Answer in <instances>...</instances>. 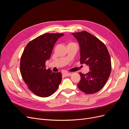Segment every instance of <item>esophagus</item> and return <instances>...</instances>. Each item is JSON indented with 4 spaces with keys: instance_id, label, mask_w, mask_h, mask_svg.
<instances>
[{
    "instance_id": "34e87169",
    "label": "esophagus",
    "mask_w": 129,
    "mask_h": 129,
    "mask_svg": "<svg viewBox=\"0 0 129 129\" xmlns=\"http://www.w3.org/2000/svg\"><path fill=\"white\" fill-rule=\"evenodd\" d=\"M63 75H64L65 76H69L72 75V74L69 72H64L63 73Z\"/></svg>"
}]
</instances>
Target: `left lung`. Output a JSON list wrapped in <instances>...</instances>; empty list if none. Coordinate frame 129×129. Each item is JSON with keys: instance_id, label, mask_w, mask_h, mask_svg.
I'll list each match as a JSON object with an SVG mask.
<instances>
[{"instance_id": "obj_1", "label": "left lung", "mask_w": 129, "mask_h": 129, "mask_svg": "<svg viewBox=\"0 0 129 129\" xmlns=\"http://www.w3.org/2000/svg\"><path fill=\"white\" fill-rule=\"evenodd\" d=\"M80 46L81 64L89 66L86 74L79 73L77 87L88 94L100 91L106 83L111 70V58L106 46L98 38L86 31L73 33Z\"/></svg>"}]
</instances>
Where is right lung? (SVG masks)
Instances as JSON below:
<instances>
[{"instance_id": "add662e5", "label": "right lung", "mask_w": 129, "mask_h": 129, "mask_svg": "<svg viewBox=\"0 0 129 129\" xmlns=\"http://www.w3.org/2000/svg\"><path fill=\"white\" fill-rule=\"evenodd\" d=\"M62 33H46L34 39L26 46L20 59L21 75L28 89L41 97L50 96L56 91L62 80L61 73L46 69L52 50Z\"/></svg>"}]
</instances>
